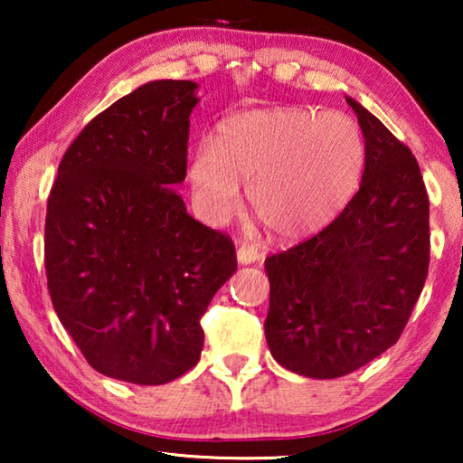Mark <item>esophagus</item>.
Instances as JSON below:
<instances>
[{
  "label": "esophagus",
  "mask_w": 463,
  "mask_h": 463,
  "mask_svg": "<svg viewBox=\"0 0 463 463\" xmlns=\"http://www.w3.org/2000/svg\"><path fill=\"white\" fill-rule=\"evenodd\" d=\"M238 263L240 265H250V263H257L259 259L263 257V252L257 249V246H249V244H240L238 246Z\"/></svg>",
  "instance_id": "1"
}]
</instances>
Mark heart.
Wrapping results in <instances>:
<instances>
[{
    "label": "heart",
    "instance_id": "1",
    "mask_svg": "<svg viewBox=\"0 0 463 463\" xmlns=\"http://www.w3.org/2000/svg\"><path fill=\"white\" fill-rule=\"evenodd\" d=\"M364 137L337 111L259 109L221 126L189 157V183L202 219L225 225L242 206L249 183L252 211L271 232L297 238L318 230L356 192Z\"/></svg>",
    "mask_w": 463,
    "mask_h": 463
}]
</instances>
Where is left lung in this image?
<instances>
[{"instance_id": "obj_1", "label": "left lung", "mask_w": 463, "mask_h": 463, "mask_svg": "<svg viewBox=\"0 0 463 463\" xmlns=\"http://www.w3.org/2000/svg\"><path fill=\"white\" fill-rule=\"evenodd\" d=\"M360 189L314 238L265 259V339L284 369L335 379L392 347L420 299L430 263V202L421 170L358 100Z\"/></svg>"}]
</instances>
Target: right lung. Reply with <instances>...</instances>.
<instances>
[{
	"instance_id": "1",
	"label": "right lung",
	"mask_w": 463,
	"mask_h": 463,
	"mask_svg": "<svg viewBox=\"0 0 463 463\" xmlns=\"http://www.w3.org/2000/svg\"><path fill=\"white\" fill-rule=\"evenodd\" d=\"M195 90L154 80L107 107L62 156L48 198L54 312L88 364L119 382L162 385L198 364L202 314L238 268L232 240L175 192Z\"/></svg>"
}]
</instances>
